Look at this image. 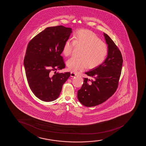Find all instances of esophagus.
I'll use <instances>...</instances> for the list:
<instances>
[{"instance_id": "34e87169", "label": "esophagus", "mask_w": 146, "mask_h": 146, "mask_svg": "<svg viewBox=\"0 0 146 146\" xmlns=\"http://www.w3.org/2000/svg\"><path fill=\"white\" fill-rule=\"evenodd\" d=\"M77 76V74H76V73L73 72H70V76L71 77H74V76Z\"/></svg>"}]
</instances>
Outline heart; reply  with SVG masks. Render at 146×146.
I'll return each instance as SVG.
<instances>
[{"label": "heart", "instance_id": "obj_1", "mask_svg": "<svg viewBox=\"0 0 146 146\" xmlns=\"http://www.w3.org/2000/svg\"><path fill=\"white\" fill-rule=\"evenodd\" d=\"M74 45L82 47V49L80 57H70L66 62L68 69L73 72L83 70L88 65L90 68L97 67L104 61L108 52L106 43L94 32L88 30L77 31L73 35L72 40H66L62 48L63 54L66 56L70 54Z\"/></svg>", "mask_w": 146, "mask_h": 146}]
</instances>
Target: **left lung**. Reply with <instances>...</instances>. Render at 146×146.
I'll return each instance as SVG.
<instances>
[{
  "label": "left lung",
  "mask_w": 146,
  "mask_h": 146,
  "mask_svg": "<svg viewBox=\"0 0 146 146\" xmlns=\"http://www.w3.org/2000/svg\"><path fill=\"white\" fill-rule=\"evenodd\" d=\"M108 45L107 57L102 64L85 72L94 79L84 78L77 98L81 104L88 107L97 106L109 99L118 86L123 65L120 50L109 35L104 33Z\"/></svg>",
  "instance_id": "obj_1"
}]
</instances>
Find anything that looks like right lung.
Instances as JSON below:
<instances>
[{
    "label": "right lung",
    "instance_id": "obj_1",
    "mask_svg": "<svg viewBox=\"0 0 146 146\" xmlns=\"http://www.w3.org/2000/svg\"><path fill=\"white\" fill-rule=\"evenodd\" d=\"M72 33V29L62 25L48 27L29 42L24 59L26 76L32 92L41 100L57 99L70 76V72L56 71L65 67L61 54Z\"/></svg>",
    "mask_w": 146,
    "mask_h": 146
}]
</instances>
